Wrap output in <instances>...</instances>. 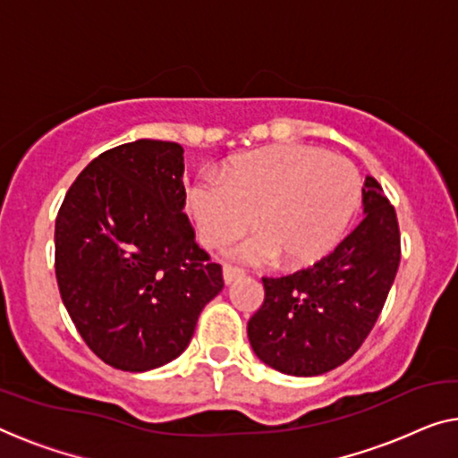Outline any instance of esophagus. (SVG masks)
I'll list each match as a JSON object with an SVG mask.
<instances>
[{
    "label": "esophagus",
    "instance_id": "34e87169",
    "mask_svg": "<svg viewBox=\"0 0 458 458\" xmlns=\"http://www.w3.org/2000/svg\"><path fill=\"white\" fill-rule=\"evenodd\" d=\"M222 276H224V284L226 285H230V284H234L236 279H241L244 273H242V269H236V267H232V265H224V269H222Z\"/></svg>",
    "mask_w": 458,
    "mask_h": 458
}]
</instances>
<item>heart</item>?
Returning <instances> with one entry per match:
<instances>
[{
    "label": "heart",
    "instance_id": "b5f03b06",
    "mask_svg": "<svg viewBox=\"0 0 458 458\" xmlns=\"http://www.w3.org/2000/svg\"><path fill=\"white\" fill-rule=\"evenodd\" d=\"M352 162L325 149L282 143L236 156L222 174L203 173L187 191V209L203 244L216 247L255 222L259 228L224 249L249 265L304 267L335 249L360 203Z\"/></svg>",
    "mask_w": 458,
    "mask_h": 458
}]
</instances>
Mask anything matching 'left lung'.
<instances>
[{"mask_svg":"<svg viewBox=\"0 0 458 458\" xmlns=\"http://www.w3.org/2000/svg\"><path fill=\"white\" fill-rule=\"evenodd\" d=\"M364 220L309 269L263 277L265 300L247 325L257 358L290 377H318L350 360L380 315L401 261L397 214L374 176Z\"/></svg>","mask_w":458,"mask_h":458,"instance_id":"obj_1","label":"left lung"}]
</instances>
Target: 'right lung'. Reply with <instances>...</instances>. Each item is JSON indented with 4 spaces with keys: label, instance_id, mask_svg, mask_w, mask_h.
I'll return each mask as SVG.
<instances>
[{
    "label": "right lung",
    "instance_id": "obj_1",
    "mask_svg": "<svg viewBox=\"0 0 458 458\" xmlns=\"http://www.w3.org/2000/svg\"><path fill=\"white\" fill-rule=\"evenodd\" d=\"M174 141L138 140L94 158L55 222V276L86 345L105 364L148 372L187 350L224 288L185 214Z\"/></svg>",
    "mask_w": 458,
    "mask_h": 458
}]
</instances>
